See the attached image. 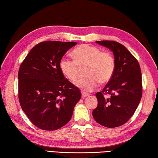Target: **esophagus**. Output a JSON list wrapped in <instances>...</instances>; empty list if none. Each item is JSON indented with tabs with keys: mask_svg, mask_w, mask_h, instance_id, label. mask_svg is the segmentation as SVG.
<instances>
[{
	"mask_svg": "<svg viewBox=\"0 0 158 158\" xmlns=\"http://www.w3.org/2000/svg\"><path fill=\"white\" fill-rule=\"evenodd\" d=\"M89 94H86V93H85V92H82V98H86V97H87L88 96H89Z\"/></svg>",
	"mask_w": 158,
	"mask_h": 158,
	"instance_id": "34e87169",
	"label": "esophagus"
}]
</instances>
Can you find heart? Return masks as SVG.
<instances>
[{"mask_svg": "<svg viewBox=\"0 0 158 158\" xmlns=\"http://www.w3.org/2000/svg\"><path fill=\"white\" fill-rule=\"evenodd\" d=\"M74 60L64 57L60 62L62 73L71 82L79 77L80 67L87 66L85 76L76 85L85 92H91L97 87L98 82L107 83L110 81L115 69V61L108 52H103L98 47L83 44L73 51Z\"/></svg>", "mask_w": 158, "mask_h": 158, "instance_id": "heart-1", "label": "heart"}]
</instances>
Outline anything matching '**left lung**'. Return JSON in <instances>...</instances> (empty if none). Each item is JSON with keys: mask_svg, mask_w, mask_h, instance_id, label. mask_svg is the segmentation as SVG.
<instances>
[{"mask_svg": "<svg viewBox=\"0 0 158 158\" xmlns=\"http://www.w3.org/2000/svg\"><path fill=\"white\" fill-rule=\"evenodd\" d=\"M96 42L113 52L115 69L108 83L96 94L98 106L92 115L101 125L116 128L126 123L137 108L142 96V71L137 60L122 44L107 40Z\"/></svg>", "mask_w": 158, "mask_h": 158, "instance_id": "left-lung-1", "label": "left lung"}]
</instances>
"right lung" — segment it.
I'll return each instance as SVG.
<instances>
[{"instance_id": "right-lung-1", "label": "right lung", "mask_w": 158, "mask_h": 158, "mask_svg": "<svg viewBox=\"0 0 158 158\" xmlns=\"http://www.w3.org/2000/svg\"><path fill=\"white\" fill-rule=\"evenodd\" d=\"M76 42L47 41L33 47L19 67V100L30 121L55 131L71 120L81 91L65 78L60 62Z\"/></svg>"}]
</instances>
